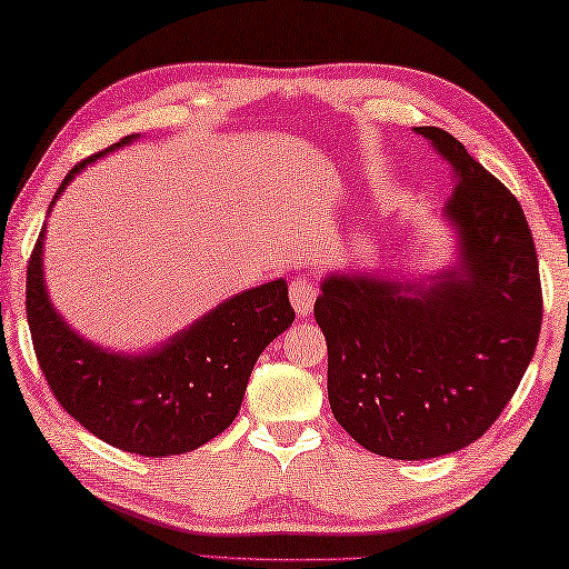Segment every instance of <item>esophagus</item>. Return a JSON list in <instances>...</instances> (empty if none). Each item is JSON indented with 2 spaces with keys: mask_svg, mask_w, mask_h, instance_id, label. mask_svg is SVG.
<instances>
[{
  "mask_svg": "<svg viewBox=\"0 0 569 569\" xmlns=\"http://www.w3.org/2000/svg\"><path fill=\"white\" fill-rule=\"evenodd\" d=\"M288 296H291V303L296 308V313L301 318H308L313 313V303L318 296V288L308 276H296L291 281V288H288Z\"/></svg>",
  "mask_w": 569,
  "mask_h": 569,
  "instance_id": "1",
  "label": "esophagus"
}]
</instances>
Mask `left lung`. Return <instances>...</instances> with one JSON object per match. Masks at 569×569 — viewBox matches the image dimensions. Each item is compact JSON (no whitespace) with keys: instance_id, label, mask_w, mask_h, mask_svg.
<instances>
[{"instance_id":"left-lung-1","label":"left lung","mask_w":569,"mask_h":569,"mask_svg":"<svg viewBox=\"0 0 569 569\" xmlns=\"http://www.w3.org/2000/svg\"><path fill=\"white\" fill-rule=\"evenodd\" d=\"M452 169L442 209L456 266L430 283L328 273L316 323L328 400L366 450L428 460L485 436L518 390L542 326L540 268L518 199L438 127H418Z\"/></svg>"}]
</instances>
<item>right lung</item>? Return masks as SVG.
Masks as SVG:
<instances>
[{
  "label": "right lung",
  "mask_w": 569,
  "mask_h": 569,
  "mask_svg": "<svg viewBox=\"0 0 569 569\" xmlns=\"http://www.w3.org/2000/svg\"><path fill=\"white\" fill-rule=\"evenodd\" d=\"M133 139L139 133L77 163L54 201L91 161ZM44 236L47 226L27 268V320L59 406L91 436L143 458L181 456L221 436L239 416L258 356L296 318L283 278L226 298L167 343L119 353L79 336L51 306L41 261Z\"/></svg>",
  "instance_id": "1"
}]
</instances>
